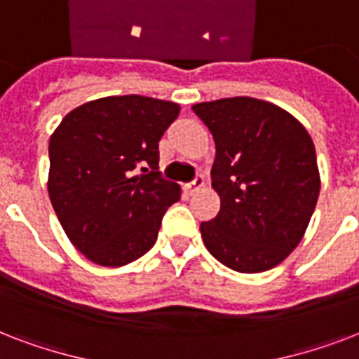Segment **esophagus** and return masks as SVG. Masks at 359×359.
Listing matches in <instances>:
<instances>
[{"instance_id": "1", "label": "esophagus", "mask_w": 359, "mask_h": 359, "mask_svg": "<svg viewBox=\"0 0 359 359\" xmlns=\"http://www.w3.org/2000/svg\"><path fill=\"white\" fill-rule=\"evenodd\" d=\"M205 186V179H203V175H197L196 179H194V182H190V184H186V190H188V194H196V191H199Z\"/></svg>"}]
</instances>
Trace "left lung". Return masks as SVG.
<instances>
[{
    "label": "left lung",
    "instance_id": "obj_1",
    "mask_svg": "<svg viewBox=\"0 0 359 359\" xmlns=\"http://www.w3.org/2000/svg\"><path fill=\"white\" fill-rule=\"evenodd\" d=\"M216 143L212 188L218 216L201 224L203 242L231 270L278 266L306 235L320 191L317 152L304 124L251 97L191 106Z\"/></svg>",
    "mask_w": 359,
    "mask_h": 359
}]
</instances>
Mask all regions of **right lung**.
<instances>
[{"instance_id": "obj_1", "label": "right lung", "mask_w": 359, "mask_h": 359, "mask_svg": "<svg viewBox=\"0 0 359 359\" xmlns=\"http://www.w3.org/2000/svg\"><path fill=\"white\" fill-rule=\"evenodd\" d=\"M180 114L169 100H91L50 137L48 194L63 231L95 264L124 266L151 250L180 186L160 177L158 141Z\"/></svg>"}]
</instances>
